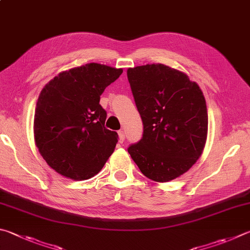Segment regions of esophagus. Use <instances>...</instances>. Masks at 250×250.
Listing matches in <instances>:
<instances>
[{
	"label": "esophagus",
	"instance_id": "34e87169",
	"mask_svg": "<svg viewBox=\"0 0 250 250\" xmlns=\"http://www.w3.org/2000/svg\"><path fill=\"white\" fill-rule=\"evenodd\" d=\"M118 137H119V142L120 143H124L125 142V132L122 130L118 131Z\"/></svg>",
	"mask_w": 250,
	"mask_h": 250
}]
</instances>
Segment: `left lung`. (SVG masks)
<instances>
[{
    "instance_id": "8db88e82",
    "label": "left lung",
    "mask_w": 250,
    "mask_h": 250,
    "mask_svg": "<svg viewBox=\"0 0 250 250\" xmlns=\"http://www.w3.org/2000/svg\"><path fill=\"white\" fill-rule=\"evenodd\" d=\"M126 75L143 121V137L128 148L144 176L167 183L200 158L208 137V110L196 82L161 63L129 67Z\"/></svg>"
}]
</instances>
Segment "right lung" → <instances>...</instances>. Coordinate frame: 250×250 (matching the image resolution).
Segmentation results:
<instances>
[{"label":"right lung","instance_id":"obj_1","mask_svg":"<svg viewBox=\"0 0 250 250\" xmlns=\"http://www.w3.org/2000/svg\"><path fill=\"white\" fill-rule=\"evenodd\" d=\"M122 71L87 63L61 72L42 89L34 117L35 144L58 174L92 178L115 151L118 134L105 128L107 113L99 99Z\"/></svg>","mask_w":250,"mask_h":250}]
</instances>
